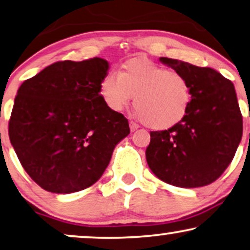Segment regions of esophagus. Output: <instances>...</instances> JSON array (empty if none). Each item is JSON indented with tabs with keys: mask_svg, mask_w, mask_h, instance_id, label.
Returning a JSON list of instances; mask_svg holds the SVG:
<instances>
[{
	"mask_svg": "<svg viewBox=\"0 0 250 250\" xmlns=\"http://www.w3.org/2000/svg\"><path fill=\"white\" fill-rule=\"evenodd\" d=\"M138 127H139V126H138L137 124H135V123H133V122H129V128H131V132H134V131H137Z\"/></svg>",
	"mask_w": 250,
	"mask_h": 250,
	"instance_id": "1",
	"label": "esophagus"
}]
</instances>
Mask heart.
<instances>
[{"mask_svg":"<svg viewBox=\"0 0 250 250\" xmlns=\"http://www.w3.org/2000/svg\"><path fill=\"white\" fill-rule=\"evenodd\" d=\"M99 92L106 108L113 112L127 108L135 96L139 117L153 129L179 124L192 102V87L183 74L144 57L126 61L118 74L106 73Z\"/></svg>","mask_w":250,"mask_h":250,"instance_id":"b5f03b06","label":"heart"}]
</instances>
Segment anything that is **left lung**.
<instances>
[{
    "label": "left lung",
    "mask_w": 250,
    "mask_h": 250,
    "mask_svg": "<svg viewBox=\"0 0 250 250\" xmlns=\"http://www.w3.org/2000/svg\"><path fill=\"white\" fill-rule=\"evenodd\" d=\"M192 87L186 117L164 131L150 132L147 163L164 183L195 188L213 183L234 157L242 137V115L234 86L216 70L161 57Z\"/></svg>",
    "instance_id": "1"
}]
</instances>
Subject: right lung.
Segmentation results:
<instances>
[{"mask_svg": "<svg viewBox=\"0 0 250 250\" xmlns=\"http://www.w3.org/2000/svg\"><path fill=\"white\" fill-rule=\"evenodd\" d=\"M108 69L99 57L60 61L19 87L9 138L24 170L47 192L92 186L129 134L124 115L109 110L100 96Z\"/></svg>", "mask_w": 250, "mask_h": 250, "instance_id": "1", "label": "right lung"}]
</instances>
